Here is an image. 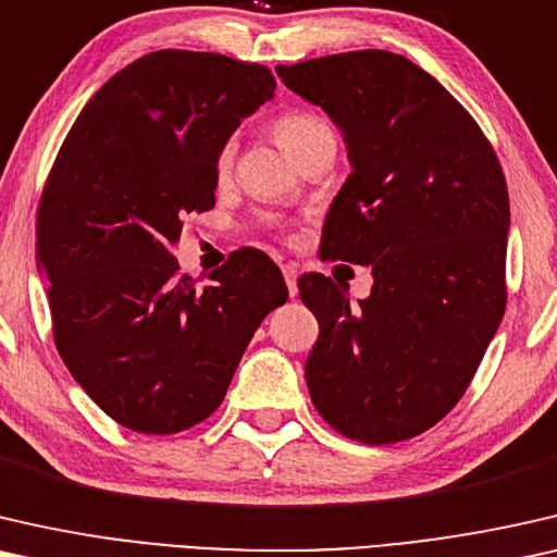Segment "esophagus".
<instances>
[{
  "label": "esophagus",
  "mask_w": 557,
  "mask_h": 557,
  "mask_svg": "<svg viewBox=\"0 0 557 557\" xmlns=\"http://www.w3.org/2000/svg\"><path fill=\"white\" fill-rule=\"evenodd\" d=\"M282 275H285L289 297H295L297 295V268L295 264H282Z\"/></svg>",
  "instance_id": "34e87169"
}]
</instances>
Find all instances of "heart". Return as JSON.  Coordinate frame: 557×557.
I'll use <instances>...</instances> for the list:
<instances>
[{
    "instance_id": "b5f03b06",
    "label": "heart",
    "mask_w": 557,
    "mask_h": 557,
    "mask_svg": "<svg viewBox=\"0 0 557 557\" xmlns=\"http://www.w3.org/2000/svg\"><path fill=\"white\" fill-rule=\"evenodd\" d=\"M275 136L280 140V146L293 156L295 161H300L310 148H315L320 140L331 138L333 131L320 115L308 113V111H289L285 115H280L272 125ZM232 159H234V140H226V144L219 148L214 169L219 176H224L226 171L232 169Z\"/></svg>"
}]
</instances>
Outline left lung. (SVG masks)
Instances as JSON below:
<instances>
[{
  "label": "left lung",
  "mask_w": 557,
  "mask_h": 557,
  "mask_svg": "<svg viewBox=\"0 0 557 557\" xmlns=\"http://www.w3.org/2000/svg\"><path fill=\"white\" fill-rule=\"evenodd\" d=\"M277 75L331 115L354 166L320 257L373 272L358 305L320 272L297 280L320 325L305 360L310 398L343 436L404 442L465 396L503 320V166L459 100L401 54L341 52Z\"/></svg>",
  "instance_id": "8db88e82"
}]
</instances>
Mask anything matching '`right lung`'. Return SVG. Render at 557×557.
I'll return each instance as SVG.
<instances>
[{
    "mask_svg": "<svg viewBox=\"0 0 557 557\" xmlns=\"http://www.w3.org/2000/svg\"><path fill=\"white\" fill-rule=\"evenodd\" d=\"M264 65L148 52L62 140L37 209V264L67 371L121 426L176 434L211 417L247 343L287 300L268 255L239 249L197 293L171 247L214 207L216 153L272 98Z\"/></svg>",
    "mask_w": 557,
    "mask_h": 557,
    "instance_id": "obj_1",
    "label": "right lung"
}]
</instances>
